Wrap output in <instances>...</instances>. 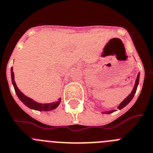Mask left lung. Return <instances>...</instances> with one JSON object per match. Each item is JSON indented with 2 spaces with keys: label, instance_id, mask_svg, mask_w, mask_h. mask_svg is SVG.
<instances>
[{
  "label": "left lung",
  "instance_id": "1",
  "mask_svg": "<svg viewBox=\"0 0 153 153\" xmlns=\"http://www.w3.org/2000/svg\"><path fill=\"white\" fill-rule=\"evenodd\" d=\"M139 78H140V73H138V75H137V79H136V81H135V84H134V88H133V90L131 91V93H130V94L128 95V96H127V97L126 98V99H124V100L120 104V105L118 106V109L120 110V109H122V108H123L124 107L126 106V105H128L130 102H131V99H133V97H134V94H135V93H136V90H137V85H138V83H139ZM114 111H115V110H112V111H104V112H102V114H111V113L114 112Z\"/></svg>",
  "mask_w": 153,
  "mask_h": 153
}]
</instances>
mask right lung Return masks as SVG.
Masks as SVG:
<instances>
[{
    "instance_id": "add662e5",
    "label": "right lung",
    "mask_w": 153,
    "mask_h": 153,
    "mask_svg": "<svg viewBox=\"0 0 153 153\" xmlns=\"http://www.w3.org/2000/svg\"><path fill=\"white\" fill-rule=\"evenodd\" d=\"M11 78H12V83H13V85L14 87L15 91H16V95L19 97V99L26 105L27 107H28L30 109L36 110V111H49L51 110L55 109L56 108H57L59 105L60 103V101L61 99H59L58 101L56 102H52V103H46V104H42V103H38V102H35L34 100H33L30 98L27 97L25 95H24L20 90H19V88L16 86V82H15L14 80V72H13V67L11 68Z\"/></svg>"
}]
</instances>
